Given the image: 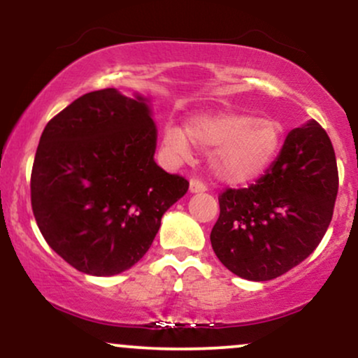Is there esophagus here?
I'll use <instances>...</instances> for the list:
<instances>
[{
    "label": "esophagus",
    "instance_id": "34e87169",
    "mask_svg": "<svg viewBox=\"0 0 358 358\" xmlns=\"http://www.w3.org/2000/svg\"><path fill=\"white\" fill-rule=\"evenodd\" d=\"M205 190H207V187H205L200 180H195V178L190 180V193H203Z\"/></svg>",
    "mask_w": 358,
    "mask_h": 358
}]
</instances>
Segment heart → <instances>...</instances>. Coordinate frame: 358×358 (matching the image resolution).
I'll list each match as a JSON object with an SVG mask.
<instances>
[{
    "mask_svg": "<svg viewBox=\"0 0 358 358\" xmlns=\"http://www.w3.org/2000/svg\"><path fill=\"white\" fill-rule=\"evenodd\" d=\"M285 141V126L273 117L219 113L195 116L185 127L168 124L162 146L176 163L192 156V145L210 151L212 175L225 185H245L264 175Z\"/></svg>",
    "mask_w": 358,
    "mask_h": 358,
    "instance_id": "obj_1",
    "label": "heart"
}]
</instances>
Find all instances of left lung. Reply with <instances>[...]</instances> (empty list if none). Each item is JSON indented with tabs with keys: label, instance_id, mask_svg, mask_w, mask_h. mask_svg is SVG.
<instances>
[{
	"label": "left lung",
	"instance_id": "obj_1",
	"mask_svg": "<svg viewBox=\"0 0 358 358\" xmlns=\"http://www.w3.org/2000/svg\"><path fill=\"white\" fill-rule=\"evenodd\" d=\"M338 171L330 138L318 122L289 131L278 158L256 183L219 196L210 242L231 273L269 281L303 262L334 215Z\"/></svg>",
	"mask_w": 358,
	"mask_h": 358
}]
</instances>
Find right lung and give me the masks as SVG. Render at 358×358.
<instances>
[{
    "label": "right lung",
    "instance_id": "add662e5",
    "mask_svg": "<svg viewBox=\"0 0 358 358\" xmlns=\"http://www.w3.org/2000/svg\"><path fill=\"white\" fill-rule=\"evenodd\" d=\"M150 97L85 94L45 126L31 170V208L47 244L90 276H114L148 252L188 182L155 162Z\"/></svg>",
    "mask_w": 358,
    "mask_h": 358
}]
</instances>
